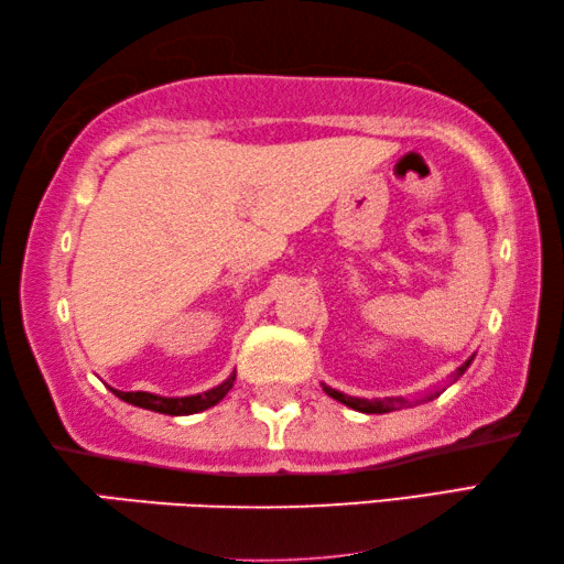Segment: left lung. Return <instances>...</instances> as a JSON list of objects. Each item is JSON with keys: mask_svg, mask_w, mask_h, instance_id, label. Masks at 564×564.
<instances>
[{"mask_svg": "<svg viewBox=\"0 0 564 564\" xmlns=\"http://www.w3.org/2000/svg\"><path fill=\"white\" fill-rule=\"evenodd\" d=\"M475 357H469L467 362L459 367V372L457 375H463L465 369L469 367V362H473ZM325 392L329 394V397H335L337 402H343V404H347V408H352V410H357V412H367V414H382V412H392L394 408H404V400H375V402H369V400H359V397H347V394H343V392H337V390H329V387H325ZM437 397V394H435ZM430 400H432V394H430Z\"/></svg>", "mask_w": 564, "mask_h": 564, "instance_id": "8db88e82", "label": "left lung"}]
</instances>
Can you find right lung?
<instances>
[{
	"label": "right lung",
	"instance_id": "add662e5",
	"mask_svg": "<svg viewBox=\"0 0 564 564\" xmlns=\"http://www.w3.org/2000/svg\"><path fill=\"white\" fill-rule=\"evenodd\" d=\"M232 382H235V375L229 377L227 382L217 384L215 390H209L205 394H192V397H156L150 392H119V390H115V394L119 400L134 404V408H144L160 414H174V417H180V414H195L207 408H215L221 397L232 390Z\"/></svg>",
	"mask_w": 564,
	"mask_h": 564
}]
</instances>
